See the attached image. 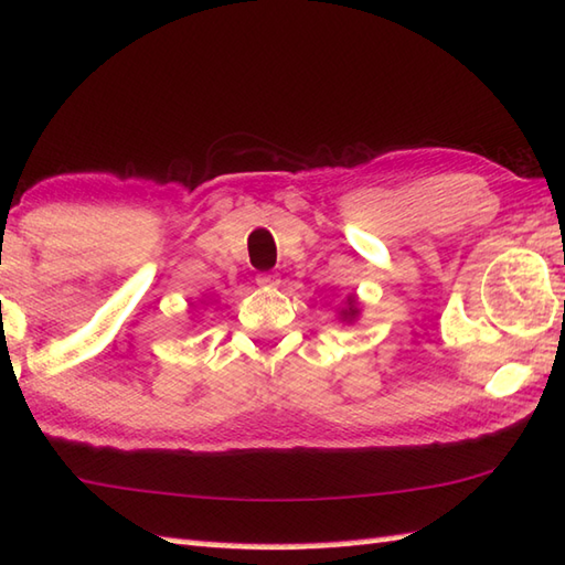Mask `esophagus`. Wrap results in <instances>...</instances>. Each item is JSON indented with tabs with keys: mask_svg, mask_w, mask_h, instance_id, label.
I'll return each mask as SVG.
<instances>
[{
	"mask_svg": "<svg viewBox=\"0 0 565 565\" xmlns=\"http://www.w3.org/2000/svg\"><path fill=\"white\" fill-rule=\"evenodd\" d=\"M256 284L264 286V289H271V286H279V274H271V271H264L256 276Z\"/></svg>",
	"mask_w": 565,
	"mask_h": 565,
	"instance_id": "34e87169",
	"label": "esophagus"
}]
</instances>
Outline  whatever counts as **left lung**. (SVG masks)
Segmentation results:
<instances>
[{"mask_svg": "<svg viewBox=\"0 0 565 565\" xmlns=\"http://www.w3.org/2000/svg\"><path fill=\"white\" fill-rule=\"evenodd\" d=\"M358 313H361V306H358V299L355 296H345V306L341 309V321L345 323H353Z\"/></svg>", "mask_w": 565, "mask_h": 565, "instance_id": "left-lung-1", "label": "left lung"}]
</instances>
